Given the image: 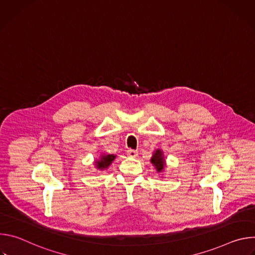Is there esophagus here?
Segmentation results:
<instances>
[{"label":"esophagus","instance_id":"1","mask_svg":"<svg viewBox=\"0 0 255 255\" xmlns=\"http://www.w3.org/2000/svg\"><path fill=\"white\" fill-rule=\"evenodd\" d=\"M138 155V152L136 150H132V149H129L127 151V156L128 157H136Z\"/></svg>","mask_w":255,"mask_h":255}]
</instances>
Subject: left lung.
Segmentation results:
<instances>
[{
    "label": "left lung",
    "mask_w": 255,
    "mask_h": 255,
    "mask_svg": "<svg viewBox=\"0 0 255 255\" xmlns=\"http://www.w3.org/2000/svg\"><path fill=\"white\" fill-rule=\"evenodd\" d=\"M150 161L158 173L164 172L165 167H166V161L164 158L163 151L161 149H156L153 151Z\"/></svg>",
    "instance_id": "8db88e82"
}]
</instances>
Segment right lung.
<instances>
[{
    "label": "right lung",
    "instance_id": "1",
    "mask_svg": "<svg viewBox=\"0 0 255 255\" xmlns=\"http://www.w3.org/2000/svg\"><path fill=\"white\" fill-rule=\"evenodd\" d=\"M116 158L115 154H107V153H102L100 158L95 160V167L99 170H105L109 166L111 165V163L114 161Z\"/></svg>",
    "mask_w": 255,
    "mask_h": 255
}]
</instances>
